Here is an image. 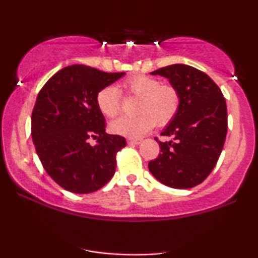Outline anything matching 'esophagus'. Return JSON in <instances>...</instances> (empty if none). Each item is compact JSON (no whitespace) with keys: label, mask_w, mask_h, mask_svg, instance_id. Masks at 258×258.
<instances>
[{"label":"esophagus","mask_w":258,"mask_h":258,"mask_svg":"<svg viewBox=\"0 0 258 258\" xmlns=\"http://www.w3.org/2000/svg\"><path fill=\"white\" fill-rule=\"evenodd\" d=\"M127 143L128 144H139L141 139L139 138H127Z\"/></svg>","instance_id":"obj_1"}]
</instances>
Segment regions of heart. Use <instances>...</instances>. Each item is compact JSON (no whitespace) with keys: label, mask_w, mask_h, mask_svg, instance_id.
<instances>
[{"label":"heart","mask_w":258,"mask_h":258,"mask_svg":"<svg viewBox=\"0 0 258 258\" xmlns=\"http://www.w3.org/2000/svg\"><path fill=\"white\" fill-rule=\"evenodd\" d=\"M121 91L126 96L139 98L136 106L139 114L112 121L110 128L116 135L139 137L150 131L156 122L160 126L167 125L178 112L180 105L178 90L172 85L161 84L158 79L146 75L133 76L122 82ZM96 103L98 110L105 117L112 119L120 114L122 97L115 86H106L97 93Z\"/></svg>","instance_id":"heart-1"}]
</instances>
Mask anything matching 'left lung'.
Instances as JSON below:
<instances>
[{
    "instance_id": "obj_1",
    "label": "left lung",
    "mask_w": 258,
    "mask_h": 258,
    "mask_svg": "<svg viewBox=\"0 0 258 258\" xmlns=\"http://www.w3.org/2000/svg\"><path fill=\"white\" fill-rule=\"evenodd\" d=\"M170 80L179 92L174 119L158 137L160 154L148 167L162 184L186 189L200 184L217 164L228 128L227 104L220 87L201 70L173 64L152 73Z\"/></svg>"
}]
</instances>
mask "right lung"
<instances>
[{
  "instance_id": "1",
  "label": "right lung",
  "mask_w": 258,
  "mask_h": 258,
  "mask_svg": "<svg viewBox=\"0 0 258 258\" xmlns=\"http://www.w3.org/2000/svg\"><path fill=\"white\" fill-rule=\"evenodd\" d=\"M123 75L69 65L38 92L31 115L32 142L46 172L65 190L93 193L114 176L116 154L126 139L105 133L96 97ZM90 139H97L96 146H90Z\"/></svg>"
}]
</instances>
